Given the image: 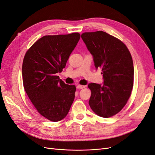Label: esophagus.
Wrapping results in <instances>:
<instances>
[{"label":"esophagus","instance_id":"1","mask_svg":"<svg viewBox=\"0 0 155 155\" xmlns=\"http://www.w3.org/2000/svg\"><path fill=\"white\" fill-rule=\"evenodd\" d=\"M83 88H85V86L81 85H78L77 86V89H83Z\"/></svg>","mask_w":155,"mask_h":155}]
</instances>
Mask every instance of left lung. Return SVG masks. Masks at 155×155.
Instances as JSON below:
<instances>
[{"label":"left lung","mask_w":155,"mask_h":155,"mask_svg":"<svg viewBox=\"0 0 155 155\" xmlns=\"http://www.w3.org/2000/svg\"><path fill=\"white\" fill-rule=\"evenodd\" d=\"M81 38L93 56L96 69L102 68V84L91 83L89 104L96 114L108 118L126 105L133 87L134 65L127 47L103 31L85 32Z\"/></svg>","instance_id":"1"}]
</instances>
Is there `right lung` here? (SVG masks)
<instances>
[{
	"label": "right lung",
	"mask_w": 155,
	"mask_h": 155,
	"mask_svg": "<svg viewBox=\"0 0 155 155\" xmlns=\"http://www.w3.org/2000/svg\"><path fill=\"white\" fill-rule=\"evenodd\" d=\"M80 39L78 32L44 36L33 44L25 55L23 87L40 114L57 122L67 115L76 88L67 85L57 76Z\"/></svg>",
	"instance_id": "right-lung-1"
}]
</instances>
